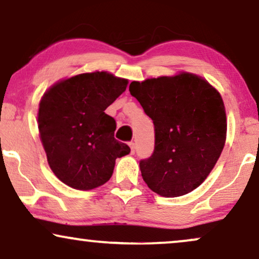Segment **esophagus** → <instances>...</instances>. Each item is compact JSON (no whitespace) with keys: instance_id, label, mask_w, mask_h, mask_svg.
I'll return each mask as SVG.
<instances>
[{"instance_id":"34e87169","label":"esophagus","mask_w":259,"mask_h":259,"mask_svg":"<svg viewBox=\"0 0 259 259\" xmlns=\"http://www.w3.org/2000/svg\"><path fill=\"white\" fill-rule=\"evenodd\" d=\"M129 146H130V149H132V154L135 153V143H134V142H130V143H129Z\"/></svg>"}]
</instances>
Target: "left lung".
Returning <instances> with one entry per match:
<instances>
[{
  "instance_id": "obj_1",
  "label": "left lung",
  "mask_w": 259,
  "mask_h": 259,
  "mask_svg": "<svg viewBox=\"0 0 259 259\" xmlns=\"http://www.w3.org/2000/svg\"><path fill=\"white\" fill-rule=\"evenodd\" d=\"M129 91L155 130L152 156L140 161L143 181L162 197L198 188L225 147L227 119L220 93L191 73L133 81Z\"/></svg>"
}]
</instances>
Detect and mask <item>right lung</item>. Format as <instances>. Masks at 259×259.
<instances>
[{
	"mask_svg": "<svg viewBox=\"0 0 259 259\" xmlns=\"http://www.w3.org/2000/svg\"><path fill=\"white\" fill-rule=\"evenodd\" d=\"M127 80L94 71L58 81L45 92L38 129L55 176L70 188L105 184L117 158L130 153L114 139L116 120L105 111L126 90Z\"/></svg>",
	"mask_w": 259,
	"mask_h": 259,
	"instance_id": "right-lung-1",
	"label": "right lung"
}]
</instances>
